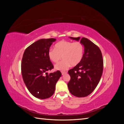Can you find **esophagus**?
Listing matches in <instances>:
<instances>
[{
    "label": "esophagus",
    "mask_w": 124,
    "mask_h": 124,
    "mask_svg": "<svg viewBox=\"0 0 124 124\" xmlns=\"http://www.w3.org/2000/svg\"><path fill=\"white\" fill-rule=\"evenodd\" d=\"M67 73V72L66 71H62V75H63V74H65V73Z\"/></svg>",
    "instance_id": "1"
}]
</instances>
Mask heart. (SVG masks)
Returning a JSON list of instances; mask_svg holds the SVG:
<instances>
[{"mask_svg": "<svg viewBox=\"0 0 124 124\" xmlns=\"http://www.w3.org/2000/svg\"><path fill=\"white\" fill-rule=\"evenodd\" d=\"M84 47L80 42L63 40L55 45L54 49H50L48 52V58L53 62H57L61 59L63 60L55 66L56 70H65L70 66L77 65L83 58Z\"/></svg>", "mask_w": 124, "mask_h": 124, "instance_id": "b5f03b06", "label": "heart"}]
</instances>
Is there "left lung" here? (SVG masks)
Returning <instances> with one entry per match:
<instances>
[{
    "label": "left lung",
    "instance_id": "left-lung-1",
    "mask_svg": "<svg viewBox=\"0 0 124 124\" xmlns=\"http://www.w3.org/2000/svg\"><path fill=\"white\" fill-rule=\"evenodd\" d=\"M70 38L78 41L80 37ZM80 42L84 46L81 61L68 71L70 80L68 87L71 94L78 97L87 96L98 84L103 68L102 55L99 47L88 39L82 38Z\"/></svg>",
    "mask_w": 124,
    "mask_h": 124
}]
</instances>
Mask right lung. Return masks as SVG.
<instances>
[{"instance_id": "right-lung-1", "label": "right lung", "mask_w": 124, "mask_h": 124, "mask_svg": "<svg viewBox=\"0 0 124 124\" xmlns=\"http://www.w3.org/2000/svg\"><path fill=\"white\" fill-rule=\"evenodd\" d=\"M56 40L54 38L42 39L26 48L21 63V71L24 83L29 92L35 97L44 99L54 93L55 86L62 76L57 70L48 74L54 68L48 52Z\"/></svg>"}]
</instances>
